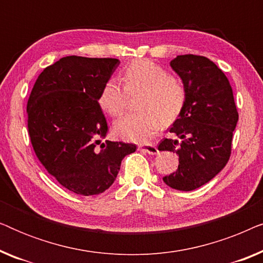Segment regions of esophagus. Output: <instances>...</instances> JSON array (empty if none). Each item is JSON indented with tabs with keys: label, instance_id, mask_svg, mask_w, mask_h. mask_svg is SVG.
I'll return each instance as SVG.
<instances>
[{
	"label": "esophagus",
	"instance_id": "1",
	"mask_svg": "<svg viewBox=\"0 0 263 263\" xmlns=\"http://www.w3.org/2000/svg\"><path fill=\"white\" fill-rule=\"evenodd\" d=\"M139 149L143 151V152L148 153V154H157L159 151H158L157 146L154 143H145V145H140Z\"/></svg>",
	"mask_w": 263,
	"mask_h": 263
}]
</instances>
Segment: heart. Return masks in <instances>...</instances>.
<instances>
[{
    "instance_id": "heart-1",
    "label": "heart",
    "mask_w": 263,
    "mask_h": 263,
    "mask_svg": "<svg viewBox=\"0 0 263 263\" xmlns=\"http://www.w3.org/2000/svg\"><path fill=\"white\" fill-rule=\"evenodd\" d=\"M122 81L110 78L103 85L99 104L114 117L121 116L129 96L140 93L136 106L140 109L121 117L115 123V133L135 142H146L159 130L161 122L170 124L184 110L188 89L178 75L151 60H136L125 67Z\"/></svg>"
}]
</instances>
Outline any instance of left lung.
<instances>
[{
  "mask_svg": "<svg viewBox=\"0 0 263 263\" xmlns=\"http://www.w3.org/2000/svg\"><path fill=\"white\" fill-rule=\"evenodd\" d=\"M171 67L185 82L188 99L170 128L181 141L164 139L158 149L179 157L177 170L163 181L174 189L190 192L210 182L228 164L238 111L228 78L207 57L179 55Z\"/></svg>",
  "mask_w": 263,
  "mask_h": 263,
  "instance_id": "obj_1",
  "label": "left lung"
}]
</instances>
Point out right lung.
Returning a JSON list of instances; mask_svg holds the SVG:
<instances>
[{"mask_svg": "<svg viewBox=\"0 0 263 263\" xmlns=\"http://www.w3.org/2000/svg\"><path fill=\"white\" fill-rule=\"evenodd\" d=\"M120 61L67 56L46 67L27 102L28 135L35 156L61 185L78 195L109 189L135 143L102 142L107 122L99 104L103 85Z\"/></svg>", "mask_w": 263, "mask_h": 263, "instance_id": "obj_1", "label": "right lung"}]
</instances>
